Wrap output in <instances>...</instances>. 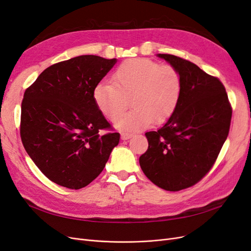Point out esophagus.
<instances>
[{
    "mask_svg": "<svg viewBox=\"0 0 251 251\" xmlns=\"http://www.w3.org/2000/svg\"><path fill=\"white\" fill-rule=\"evenodd\" d=\"M121 139L123 140H127V139H130L131 137H132V134H130V133H121Z\"/></svg>",
    "mask_w": 251,
    "mask_h": 251,
    "instance_id": "obj_1",
    "label": "esophagus"
}]
</instances>
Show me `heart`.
Here are the masks:
<instances>
[{"mask_svg":"<svg viewBox=\"0 0 251 251\" xmlns=\"http://www.w3.org/2000/svg\"><path fill=\"white\" fill-rule=\"evenodd\" d=\"M182 91L181 77L171 66H159L146 58H133L121 64L112 83L101 82L94 88L93 97L98 110L114 120L131 98L133 109L115 123L118 130L135 131L151 123L161 125L176 111Z\"/></svg>","mask_w":251,"mask_h":251,"instance_id":"heart-1","label":"heart"}]
</instances>
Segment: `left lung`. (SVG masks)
<instances>
[{
    "instance_id": "left-lung-1",
    "label": "left lung",
    "mask_w": 251,
    "mask_h": 251,
    "mask_svg": "<svg viewBox=\"0 0 251 251\" xmlns=\"http://www.w3.org/2000/svg\"><path fill=\"white\" fill-rule=\"evenodd\" d=\"M176 69L182 91L173 116L147 132L149 149L139 158L144 175L160 188L177 192L200 181L214 165L228 136L232 110L223 83L172 54H157Z\"/></svg>"
}]
</instances>
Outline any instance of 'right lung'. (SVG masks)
<instances>
[{
    "mask_svg": "<svg viewBox=\"0 0 251 251\" xmlns=\"http://www.w3.org/2000/svg\"><path fill=\"white\" fill-rule=\"evenodd\" d=\"M117 59L80 55L44 70L24 94L21 138L29 157L54 183L79 189L108 162L119 133L94 101V88Z\"/></svg>",
    "mask_w": 251,
    "mask_h": 251,
    "instance_id": "1",
    "label": "right lung"
}]
</instances>
